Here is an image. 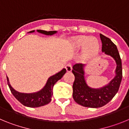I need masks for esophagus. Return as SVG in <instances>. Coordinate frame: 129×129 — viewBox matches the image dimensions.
<instances>
[{
    "instance_id": "34e87169",
    "label": "esophagus",
    "mask_w": 129,
    "mask_h": 129,
    "mask_svg": "<svg viewBox=\"0 0 129 129\" xmlns=\"http://www.w3.org/2000/svg\"><path fill=\"white\" fill-rule=\"evenodd\" d=\"M65 68H66V70H67V71L68 72H71L72 70V64L70 63L67 64V65H66Z\"/></svg>"
}]
</instances>
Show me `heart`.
Returning <instances> with one entry per match:
<instances>
[{
    "mask_svg": "<svg viewBox=\"0 0 129 129\" xmlns=\"http://www.w3.org/2000/svg\"><path fill=\"white\" fill-rule=\"evenodd\" d=\"M74 45L77 48H83V55L86 57L96 55L100 50V43L98 39L88 36H80L74 39Z\"/></svg>",
    "mask_w": 129,
    "mask_h": 129,
    "instance_id": "1",
    "label": "heart"
}]
</instances>
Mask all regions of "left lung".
Wrapping results in <instances>:
<instances>
[{"label": "left lung", "mask_w": 129, "mask_h": 129, "mask_svg": "<svg viewBox=\"0 0 129 129\" xmlns=\"http://www.w3.org/2000/svg\"><path fill=\"white\" fill-rule=\"evenodd\" d=\"M102 52L112 57L116 63L115 76L109 84L100 88H93L87 85L85 77L84 64L73 66L72 73L75 76L73 84V98L76 103L85 107L98 108L105 105L117 94L122 79V64L117 46L111 40L100 34Z\"/></svg>", "instance_id": "1"}]
</instances>
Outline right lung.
<instances>
[{
	"mask_svg": "<svg viewBox=\"0 0 129 129\" xmlns=\"http://www.w3.org/2000/svg\"><path fill=\"white\" fill-rule=\"evenodd\" d=\"M37 31L46 35H52L57 32V31H47L41 30V29H37ZM33 32H35V30L29 31V33ZM66 72H67V70L65 68H63L61 71L49 77L44 87L41 90L37 92H34V93L27 94V93H21V92H17L11 86L8 77H7V81H8V85L12 94L20 103L26 107L35 108V107L44 106L50 102L52 100V96L53 95V86L57 81L62 78Z\"/></svg>",
	"mask_w": 129,
	"mask_h": 129,
	"instance_id": "add662e5",
	"label": "right lung"
}]
</instances>
